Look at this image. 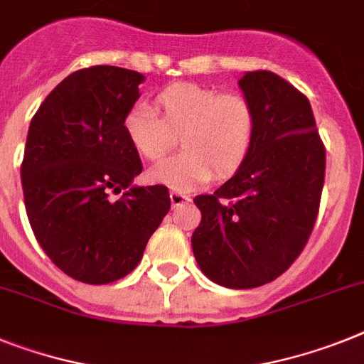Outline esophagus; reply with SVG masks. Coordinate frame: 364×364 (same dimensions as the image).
I'll return each mask as SVG.
<instances>
[{
	"instance_id": "esophagus-1",
	"label": "esophagus",
	"mask_w": 364,
	"mask_h": 364,
	"mask_svg": "<svg viewBox=\"0 0 364 364\" xmlns=\"http://www.w3.org/2000/svg\"><path fill=\"white\" fill-rule=\"evenodd\" d=\"M170 201H172V207L176 209V207H179V205H183V203L191 201V196H187V194H183V192H179V191H172L170 192Z\"/></svg>"
}]
</instances>
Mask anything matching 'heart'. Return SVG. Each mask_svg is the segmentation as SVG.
<instances>
[{
  "label": "heart",
  "instance_id": "obj_1",
  "mask_svg": "<svg viewBox=\"0 0 364 364\" xmlns=\"http://www.w3.org/2000/svg\"><path fill=\"white\" fill-rule=\"evenodd\" d=\"M122 125L129 144L148 161H161L179 135L181 154L151 168L149 179L181 192L213 176L225 179L246 163L257 135V111L244 94L176 83L155 96V111L136 103Z\"/></svg>",
  "mask_w": 364,
  "mask_h": 364
}]
</instances>
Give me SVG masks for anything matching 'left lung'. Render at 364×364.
<instances>
[{"label": "left lung", "instance_id": "8db88e82", "mask_svg": "<svg viewBox=\"0 0 364 364\" xmlns=\"http://www.w3.org/2000/svg\"><path fill=\"white\" fill-rule=\"evenodd\" d=\"M257 111L246 163L213 194L194 198L201 222L192 252L201 272L228 289H253L289 270L316 222L326 148L305 94L267 70L239 81Z\"/></svg>", "mask_w": 364, "mask_h": 364}]
</instances>
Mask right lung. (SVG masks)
Segmentation results:
<instances>
[{
  "instance_id": "obj_1",
  "label": "right lung",
  "mask_w": 364,
  "mask_h": 364,
  "mask_svg": "<svg viewBox=\"0 0 364 364\" xmlns=\"http://www.w3.org/2000/svg\"><path fill=\"white\" fill-rule=\"evenodd\" d=\"M142 81L118 66L77 70L48 94L27 133L21 188L33 233L66 276L88 285L135 270L170 210L164 185L129 187L142 163L122 124Z\"/></svg>"
}]
</instances>
